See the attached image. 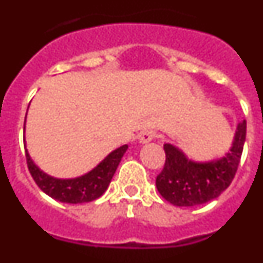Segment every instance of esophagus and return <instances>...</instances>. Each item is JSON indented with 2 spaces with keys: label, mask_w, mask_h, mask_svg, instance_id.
Instances as JSON below:
<instances>
[{
  "label": "esophagus",
  "mask_w": 263,
  "mask_h": 263,
  "mask_svg": "<svg viewBox=\"0 0 263 263\" xmlns=\"http://www.w3.org/2000/svg\"><path fill=\"white\" fill-rule=\"evenodd\" d=\"M155 137H157V132H154V130H143L142 133L139 134V142L141 143L152 142Z\"/></svg>",
  "instance_id": "esophagus-1"
}]
</instances>
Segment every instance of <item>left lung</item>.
Returning <instances> with one entry per match:
<instances>
[{
  "label": "left lung",
  "instance_id": "8db88e82",
  "mask_svg": "<svg viewBox=\"0 0 263 263\" xmlns=\"http://www.w3.org/2000/svg\"><path fill=\"white\" fill-rule=\"evenodd\" d=\"M245 138L246 120H242L237 127L231 152L210 163H195L175 146L166 143V162L155 180L159 194L178 206H195L218 197L236 175Z\"/></svg>",
  "mask_w": 263,
  "mask_h": 263
}]
</instances>
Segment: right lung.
<instances>
[{
	"instance_id": "right-lung-1",
	"label": "right lung",
	"mask_w": 263,
	"mask_h": 263,
	"mask_svg": "<svg viewBox=\"0 0 263 263\" xmlns=\"http://www.w3.org/2000/svg\"><path fill=\"white\" fill-rule=\"evenodd\" d=\"M127 146L124 145L111 152L105 159L90 173L75 179H55L46 175L38 168L26 152L27 168L34 182L42 191L52 199L69 204H81L99 199L106 191L116 170L124 157Z\"/></svg>"
}]
</instances>
